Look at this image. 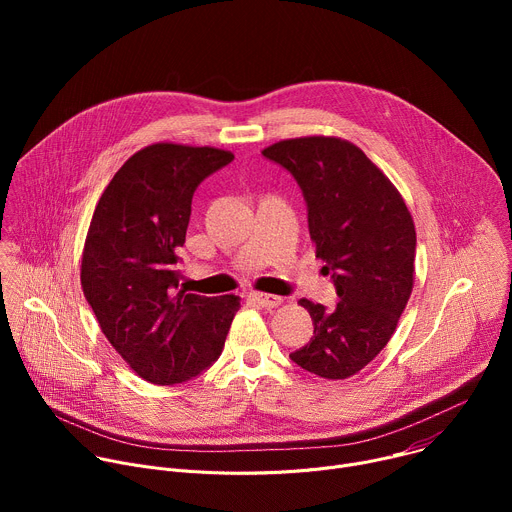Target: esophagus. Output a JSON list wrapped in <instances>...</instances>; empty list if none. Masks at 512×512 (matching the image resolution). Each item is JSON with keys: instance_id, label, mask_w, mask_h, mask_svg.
I'll return each instance as SVG.
<instances>
[{"instance_id": "obj_1", "label": "esophagus", "mask_w": 512, "mask_h": 512, "mask_svg": "<svg viewBox=\"0 0 512 512\" xmlns=\"http://www.w3.org/2000/svg\"><path fill=\"white\" fill-rule=\"evenodd\" d=\"M251 300L263 308H275L279 306L283 300L279 296H271V294H259V291H253L251 294Z\"/></svg>"}]
</instances>
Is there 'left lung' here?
Instances as JSON below:
<instances>
[{
	"instance_id": "8db88e82",
	"label": "left lung",
	"mask_w": 512,
	"mask_h": 512,
	"mask_svg": "<svg viewBox=\"0 0 512 512\" xmlns=\"http://www.w3.org/2000/svg\"><path fill=\"white\" fill-rule=\"evenodd\" d=\"M302 188L316 257L338 304L300 300L314 336L289 358L324 379L356 375L387 346L413 289L415 227L391 180L338 137L277 141L261 152Z\"/></svg>"
}]
</instances>
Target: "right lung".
<instances>
[{"label": "right lung", "instance_id": "obj_1", "mask_svg": "<svg viewBox=\"0 0 512 512\" xmlns=\"http://www.w3.org/2000/svg\"><path fill=\"white\" fill-rule=\"evenodd\" d=\"M233 158L216 148L148 145L119 168L93 212L81 263L85 298L111 346L154 385L206 371L241 308L237 296L186 294L176 269L196 188Z\"/></svg>", "mask_w": 512, "mask_h": 512}]
</instances>
